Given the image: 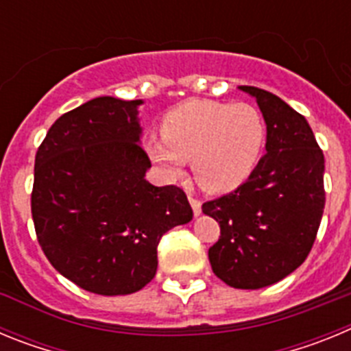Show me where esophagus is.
Instances as JSON below:
<instances>
[{
    "label": "esophagus",
    "instance_id": "esophagus-1",
    "mask_svg": "<svg viewBox=\"0 0 351 351\" xmlns=\"http://www.w3.org/2000/svg\"><path fill=\"white\" fill-rule=\"evenodd\" d=\"M188 200H190V204H191V209H193V214L195 216H200V214H202V202H200V200H198V198H193L190 195V197H188Z\"/></svg>",
    "mask_w": 351,
    "mask_h": 351
}]
</instances>
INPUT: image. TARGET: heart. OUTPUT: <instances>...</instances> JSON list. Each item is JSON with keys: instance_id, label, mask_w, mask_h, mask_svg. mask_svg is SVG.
I'll use <instances>...</instances> for the list:
<instances>
[{"instance_id": "1", "label": "heart", "mask_w": 351, "mask_h": 351, "mask_svg": "<svg viewBox=\"0 0 351 351\" xmlns=\"http://www.w3.org/2000/svg\"><path fill=\"white\" fill-rule=\"evenodd\" d=\"M265 123L256 107L214 100H188L161 121V138L149 137L145 153L167 179H179L191 160L195 179L210 193L243 184L258 165Z\"/></svg>"}]
</instances>
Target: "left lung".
<instances>
[{"instance_id":"left-lung-1","label":"left lung","mask_w":351,"mask_h":351,"mask_svg":"<svg viewBox=\"0 0 351 351\" xmlns=\"http://www.w3.org/2000/svg\"><path fill=\"white\" fill-rule=\"evenodd\" d=\"M253 96L267 125V154L247 181L209 200L202 213L219 223L209 247L213 272L228 287L258 290L308 258L325 207V160L306 117L280 96L239 86Z\"/></svg>"}]
</instances>
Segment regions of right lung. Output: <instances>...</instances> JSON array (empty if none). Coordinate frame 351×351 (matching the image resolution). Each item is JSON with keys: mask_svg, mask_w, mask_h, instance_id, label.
I'll list each match as a JSON object with an SVG mask.
<instances>
[{"mask_svg": "<svg viewBox=\"0 0 351 351\" xmlns=\"http://www.w3.org/2000/svg\"><path fill=\"white\" fill-rule=\"evenodd\" d=\"M142 100L98 96L56 121L36 151L31 214L52 267L98 295L156 276L161 235L193 218L178 186L145 181Z\"/></svg>", "mask_w": 351, "mask_h": 351, "instance_id": "add662e5", "label": "right lung"}]
</instances>
